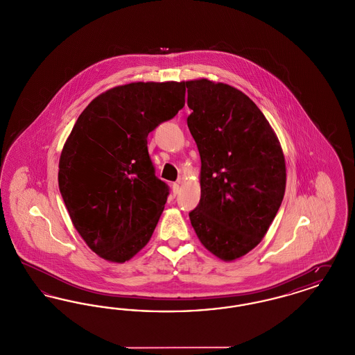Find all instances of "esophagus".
<instances>
[{"label":"esophagus","mask_w":355,"mask_h":355,"mask_svg":"<svg viewBox=\"0 0 355 355\" xmlns=\"http://www.w3.org/2000/svg\"><path fill=\"white\" fill-rule=\"evenodd\" d=\"M171 191H173V196H177L178 191H180V182H175L171 185Z\"/></svg>","instance_id":"34e87169"}]
</instances>
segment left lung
I'll list each match as a JSON object with an SVG mask.
<instances>
[{
	"mask_svg": "<svg viewBox=\"0 0 355 355\" xmlns=\"http://www.w3.org/2000/svg\"><path fill=\"white\" fill-rule=\"evenodd\" d=\"M187 126L201 155V200L189 213L203 246L225 262L268 233L286 189V164L269 121L245 93L207 78L186 81Z\"/></svg>",
	"mask_w": 355,
	"mask_h": 355,
	"instance_id": "obj_1",
	"label": "left lung"
}]
</instances>
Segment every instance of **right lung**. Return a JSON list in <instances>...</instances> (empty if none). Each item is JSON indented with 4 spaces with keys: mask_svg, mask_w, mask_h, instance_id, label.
<instances>
[{
    "mask_svg": "<svg viewBox=\"0 0 355 355\" xmlns=\"http://www.w3.org/2000/svg\"><path fill=\"white\" fill-rule=\"evenodd\" d=\"M185 83H132L103 92L62 148L58 186L70 220L103 259L123 263L150 241L169 187L154 174L148 135L185 105Z\"/></svg>",
    "mask_w": 355,
    "mask_h": 355,
    "instance_id": "obj_1",
    "label": "right lung"
}]
</instances>
